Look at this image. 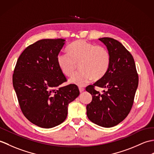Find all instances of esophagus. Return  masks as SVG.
Returning <instances> with one entry per match:
<instances>
[{"label":"esophagus","mask_w":154,"mask_h":154,"mask_svg":"<svg viewBox=\"0 0 154 154\" xmlns=\"http://www.w3.org/2000/svg\"><path fill=\"white\" fill-rule=\"evenodd\" d=\"M79 91H80V92H83L84 91H85V88H83V87H79Z\"/></svg>","instance_id":"esophagus-1"}]
</instances>
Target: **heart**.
Returning a JSON list of instances; mask_svg holds the SVG:
<instances>
[{
	"label": "heart",
	"mask_w": 154,
	"mask_h": 154,
	"mask_svg": "<svg viewBox=\"0 0 154 154\" xmlns=\"http://www.w3.org/2000/svg\"><path fill=\"white\" fill-rule=\"evenodd\" d=\"M67 51L59 53L56 60L59 68L67 76L72 75L79 64L80 71L71 77V83L84 86L92 79H100L109 69L111 56L104 46L77 40L69 45Z\"/></svg>",
	"instance_id": "1"
}]
</instances>
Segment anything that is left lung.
<instances>
[{"label": "left lung", "mask_w": 154, "mask_h": 154, "mask_svg": "<svg viewBox=\"0 0 154 154\" xmlns=\"http://www.w3.org/2000/svg\"><path fill=\"white\" fill-rule=\"evenodd\" d=\"M111 56L108 71L100 79L86 87L92 96L87 106L90 121L103 127H112L125 119L134 102L138 85V75L131 54L120 42L109 37L99 38ZM96 86L106 88L102 94Z\"/></svg>", "instance_id": "left-lung-1"}]
</instances>
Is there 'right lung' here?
I'll list each match as a JSON object with an SVG mask.
<instances>
[{
    "label": "right lung",
    "mask_w": 154,
    "mask_h": 154,
    "mask_svg": "<svg viewBox=\"0 0 154 154\" xmlns=\"http://www.w3.org/2000/svg\"><path fill=\"white\" fill-rule=\"evenodd\" d=\"M64 44L62 38L38 41L24 50L14 68L13 86L21 112L42 128L63 123L69 103L80 93L76 85L58 87L67 81L56 60Z\"/></svg>",
    "instance_id": "1"
}]
</instances>
